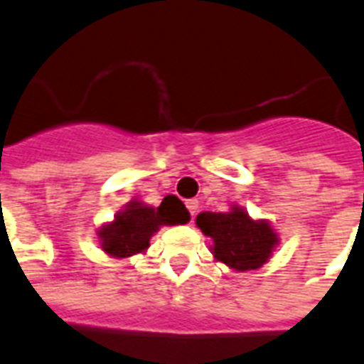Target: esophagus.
Segmentation results:
<instances>
[{
    "instance_id": "1",
    "label": "esophagus",
    "mask_w": 364,
    "mask_h": 364,
    "mask_svg": "<svg viewBox=\"0 0 364 364\" xmlns=\"http://www.w3.org/2000/svg\"><path fill=\"white\" fill-rule=\"evenodd\" d=\"M186 206H188V210H190L191 218H196L197 210H199V200H197V199H190V200H186Z\"/></svg>"
}]
</instances>
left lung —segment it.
<instances>
[{
	"instance_id": "8db88e82",
	"label": "left lung",
	"mask_w": 364,
	"mask_h": 364,
	"mask_svg": "<svg viewBox=\"0 0 364 364\" xmlns=\"http://www.w3.org/2000/svg\"><path fill=\"white\" fill-rule=\"evenodd\" d=\"M197 228L214 240L212 254L235 270H254L272 254L278 237L267 222H254L240 208L231 212H200Z\"/></svg>"
}]
</instances>
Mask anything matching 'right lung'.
Returning <instances> with one entry per match:
<instances>
[{
    "label": "right lung",
    "mask_w": 364,
    "mask_h": 364,
    "mask_svg": "<svg viewBox=\"0 0 364 364\" xmlns=\"http://www.w3.org/2000/svg\"><path fill=\"white\" fill-rule=\"evenodd\" d=\"M190 222V212L178 197L168 196L158 208L129 203L116 214L114 222L100 229L101 248L112 257H129L150 246V237L161 225H182Z\"/></svg>",
    "instance_id": "obj_1"
}]
</instances>
